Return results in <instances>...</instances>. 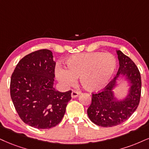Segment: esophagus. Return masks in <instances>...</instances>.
I'll return each instance as SVG.
<instances>
[{
    "instance_id": "34e87169",
    "label": "esophagus",
    "mask_w": 149,
    "mask_h": 149,
    "mask_svg": "<svg viewBox=\"0 0 149 149\" xmlns=\"http://www.w3.org/2000/svg\"><path fill=\"white\" fill-rule=\"evenodd\" d=\"M79 95V93H78V92H76V91H72L71 93V97H72V98H75V97H78Z\"/></svg>"
}]
</instances>
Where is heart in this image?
<instances>
[{"label":"heart","instance_id":"b5f03b06","mask_svg":"<svg viewBox=\"0 0 149 149\" xmlns=\"http://www.w3.org/2000/svg\"><path fill=\"white\" fill-rule=\"evenodd\" d=\"M68 69L57 66L55 75L65 88L73 86L79 77L84 88L97 91L113 77L117 67L116 58L110 53L92 52L74 55L65 61Z\"/></svg>","mask_w":149,"mask_h":149}]
</instances>
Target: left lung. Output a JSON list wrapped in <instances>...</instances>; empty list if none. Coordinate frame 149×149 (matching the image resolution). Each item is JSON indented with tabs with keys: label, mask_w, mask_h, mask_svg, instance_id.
<instances>
[{
	"label": "left lung",
	"mask_w": 149,
	"mask_h": 149,
	"mask_svg": "<svg viewBox=\"0 0 149 149\" xmlns=\"http://www.w3.org/2000/svg\"><path fill=\"white\" fill-rule=\"evenodd\" d=\"M119 67L116 77L102 91L93 94L92 103L87 110L90 119L102 127H112L125 122L139 105L141 96V76L135 63L123 53L117 50ZM123 79L129 86L127 95L119 100L114 89Z\"/></svg>",
	"instance_id": "1"
}]
</instances>
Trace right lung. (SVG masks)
<instances>
[{
  "label": "right lung",
  "mask_w": 149,
  "mask_h": 149,
  "mask_svg": "<svg viewBox=\"0 0 149 149\" xmlns=\"http://www.w3.org/2000/svg\"><path fill=\"white\" fill-rule=\"evenodd\" d=\"M56 62L49 49H40L20 60L11 77L10 95L25 124L47 129L59 124L71 100V91L54 88Z\"/></svg>",
  "instance_id": "right-lung-1"
}]
</instances>
